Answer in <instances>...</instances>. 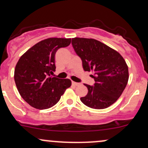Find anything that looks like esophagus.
<instances>
[{"instance_id": "obj_1", "label": "esophagus", "mask_w": 148, "mask_h": 148, "mask_svg": "<svg viewBox=\"0 0 148 148\" xmlns=\"http://www.w3.org/2000/svg\"><path fill=\"white\" fill-rule=\"evenodd\" d=\"M71 84H72V85L76 86H79V85H80V84H79V83H77V82H71Z\"/></svg>"}]
</instances>
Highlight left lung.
<instances>
[{
  "instance_id": "obj_1",
  "label": "left lung",
  "mask_w": 148,
  "mask_h": 148,
  "mask_svg": "<svg viewBox=\"0 0 148 148\" xmlns=\"http://www.w3.org/2000/svg\"><path fill=\"white\" fill-rule=\"evenodd\" d=\"M71 44L82 60L84 71L93 72V86L84 84L88 94L81 101L88 108L105 109L121 96L129 80V69L123 57L93 38H74Z\"/></svg>"
}]
</instances>
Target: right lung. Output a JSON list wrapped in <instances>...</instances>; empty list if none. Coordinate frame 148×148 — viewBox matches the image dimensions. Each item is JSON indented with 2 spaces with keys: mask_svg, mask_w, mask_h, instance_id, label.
Returning a JSON list of instances; mask_svg holds the SVG:
<instances>
[{
  "mask_svg": "<svg viewBox=\"0 0 148 148\" xmlns=\"http://www.w3.org/2000/svg\"><path fill=\"white\" fill-rule=\"evenodd\" d=\"M71 43V38H49L38 42L21 56L14 79L22 98L38 110L54 106L71 85V80L52 77L56 71L55 56L59 48Z\"/></svg>",
  "mask_w": 148,
  "mask_h": 148,
  "instance_id": "1",
  "label": "right lung"
}]
</instances>
